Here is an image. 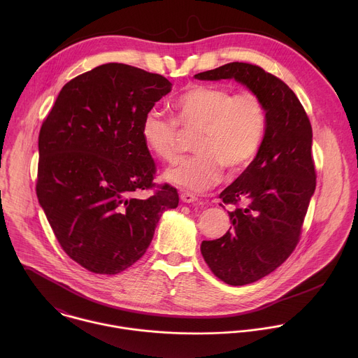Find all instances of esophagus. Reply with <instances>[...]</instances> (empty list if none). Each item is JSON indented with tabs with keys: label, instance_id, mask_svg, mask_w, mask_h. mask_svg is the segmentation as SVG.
<instances>
[{
	"label": "esophagus",
	"instance_id": "1",
	"mask_svg": "<svg viewBox=\"0 0 358 358\" xmlns=\"http://www.w3.org/2000/svg\"><path fill=\"white\" fill-rule=\"evenodd\" d=\"M180 200H182V203L190 204V203L197 201V197H196L194 194H192V193H182V194H180Z\"/></svg>",
	"mask_w": 358,
	"mask_h": 358
}]
</instances>
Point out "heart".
Returning a JSON list of instances; mask_svg holds the SVG:
<instances>
[{
  "label": "heart",
  "instance_id": "b5f03b06",
  "mask_svg": "<svg viewBox=\"0 0 358 358\" xmlns=\"http://www.w3.org/2000/svg\"><path fill=\"white\" fill-rule=\"evenodd\" d=\"M175 120L150 108L141 125L148 150L164 162L180 152L182 132L197 131L196 155L168 168L164 179L189 192H204L230 173L243 172L259 153L267 127L264 104L254 94L234 95L220 85H193L172 102Z\"/></svg>",
  "mask_w": 358,
  "mask_h": 358
}]
</instances>
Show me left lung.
Instances as JSON below:
<instances>
[{
    "instance_id": "1",
    "label": "left lung",
    "mask_w": 358,
    "mask_h": 358,
    "mask_svg": "<svg viewBox=\"0 0 358 358\" xmlns=\"http://www.w3.org/2000/svg\"><path fill=\"white\" fill-rule=\"evenodd\" d=\"M194 77L234 78L266 108L259 153L219 196L224 204L236 205L227 210L233 226L223 237L201 244L205 262L217 278L234 287L251 284L281 266L299 241L315 190L311 125L294 91L259 66L233 62Z\"/></svg>"
}]
</instances>
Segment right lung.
<instances>
[{
	"label": "right lung",
	"instance_id": "right-lung-1",
	"mask_svg": "<svg viewBox=\"0 0 358 358\" xmlns=\"http://www.w3.org/2000/svg\"><path fill=\"white\" fill-rule=\"evenodd\" d=\"M172 84L142 69L107 63L69 81L38 136L37 197L63 251L96 274H117L145 255L157 223L179 204L164 185L141 125Z\"/></svg>",
	"mask_w": 358,
	"mask_h": 358
}]
</instances>
